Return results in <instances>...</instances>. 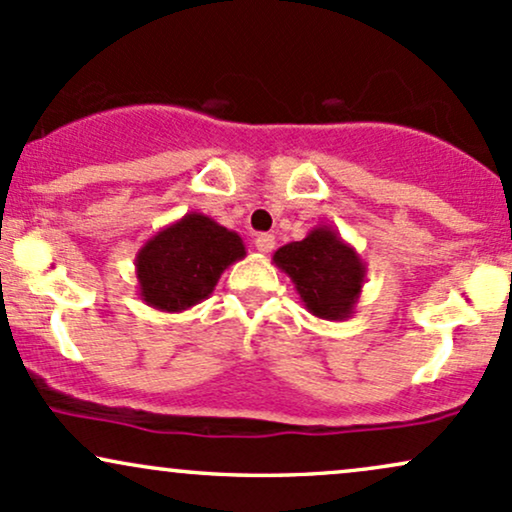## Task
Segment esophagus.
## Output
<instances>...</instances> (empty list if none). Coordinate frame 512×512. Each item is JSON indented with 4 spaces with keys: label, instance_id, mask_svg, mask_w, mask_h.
I'll list each match as a JSON object with an SVG mask.
<instances>
[{
    "label": "esophagus",
    "instance_id": "1",
    "mask_svg": "<svg viewBox=\"0 0 512 512\" xmlns=\"http://www.w3.org/2000/svg\"><path fill=\"white\" fill-rule=\"evenodd\" d=\"M274 245H276V240H274L272 233H260V236L255 238V248L260 250L262 255H267V252H272Z\"/></svg>",
    "mask_w": 512,
    "mask_h": 512
}]
</instances>
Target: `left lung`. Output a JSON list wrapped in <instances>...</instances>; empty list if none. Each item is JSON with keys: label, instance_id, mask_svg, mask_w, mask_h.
I'll return each instance as SVG.
<instances>
[{"label": "left lung", "instance_id": "8db88e82", "mask_svg": "<svg viewBox=\"0 0 512 512\" xmlns=\"http://www.w3.org/2000/svg\"><path fill=\"white\" fill-rule=\"evenodd\" d=\"M274 264L291 276L300 303L326 322L353 317L365 286L367 264L331 226H315L303 240L274 252Z\"/></svg>", "mask_w": 512, "mask_h": 512}]
</instances>
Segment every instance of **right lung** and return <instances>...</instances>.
I'll list each match as a JSON object with an SVG mask.
<instances>
[{
    "label": "right lung",
    "mask_w": 512,
    "mask_h": 512,
    "mask_svg": "<svg viewBox=\"0 0 512 512\" xmlns=\"http://www.w3.org/2000/svg\"><path fill=\"white\" fill-rule=\"evenodd\" d=\"M243 257L245 245L236 231L202 212H188L138 250V293L159 312H183L212 295L221 274Z\"/></svg>",
    "instance_id": "right-lung-1"
}]
</instances>
